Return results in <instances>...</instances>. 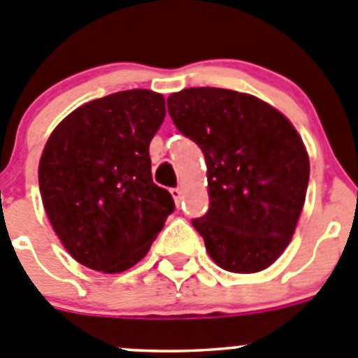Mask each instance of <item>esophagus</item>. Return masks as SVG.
<instances>
[{
  "instance_id": "1",
  "label": "esophagus",
  "mask_w": 358,
  "mask_h": 358,
  "mask_svg": "<svg viewBox=\"0 0 358 358\" xmlns=\"http://www.w3.org/2000/svg\"><path fill=\"white\" fill-rule=\"evenodd\" d=\"M169 192H171L173 199H175V203H176V205H178L180 199H182V189H180V187H173V189Z\"/></svg>"
}]
</instances>
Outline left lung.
Here are the masks:
<instances>
[{
  "mask_svg": "<svg viewBox=\"0 0 358 358\" xmlns=\"http://www.w3.org/2000/svg\"><path fill=\"white\" fill-rule=\"evenodd\" d=\"M180 131L201 148L210 207L192 227L210 259L231 273H257L289 246L307 194L310 162L282 112L251 94L215 87L167 98Z\"/></svg>",
  "mask_w": 358,
  "mask_h": 358,
  "instance_id": "8db88e82",
  "label": "left lung"
}]
</instances>
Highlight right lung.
Instances as JSON below:
<instances>
[{
  "mask_svg": "<svg viewBox=\"0 0 358 358\" xmlns=\"http://www.w3.org/2000/svg\"><path fill=\"white\" fill-rule=\"evenodd\" d=\"M164 117L162 94L131 89L85 103L50 135L38 189L55 234L85 267L130 269L175 210L151 178L150 143Z\"/></svg>",
  "mask_w": 358,
  "mask_h": 358,
  "instance_id": "1",
  "label": "right lung"
}]
</instances>
